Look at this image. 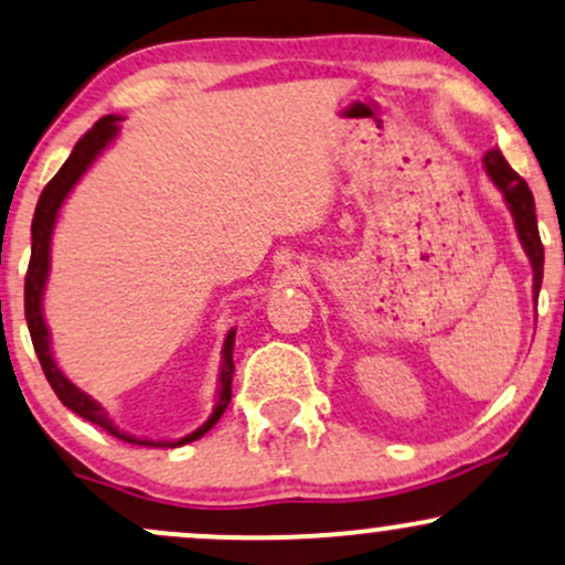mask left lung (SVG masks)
I'll list each match as a JSON object with an SVG mask.
<instances>
[{"label":"left lung","instance_id":"left-lung-1","mask_svg":"<svg viewBox=\"0 0 565 565\" xmlns=\"http://www.w3.org/2000/svg\"><path fill=\"white\" fill-rule=\"evenodd\" d=\"M484 166L489 179L498 183V189L505 194V202L511 205V213L515 217V231H519V239L526 249L529 260L534 268V297H540L542 287V265H545V247H542L540 228H536V213H534V196L532 189L526 186V181L508 166L505 158L500 154V149H489L484 154Z\"/></svg>","mask_w":565,"mask_h":565}]
</instances>
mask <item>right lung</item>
I'll list each match as a JSON object with an SVG mask.
<instances>
[{
    "label": "right lung",
    "instance_id": "1",
    "mask_svg": "<svg viewBox=\"0 0 565 565\" xmlns=\"http://www.w3.org/2000/svg\"><path fill=\"white\" fill-rule=\"evenodd\" d=\"M118 134V118L115 115H105L94 124L88 131L81 136L78 145L73 147L71 158L65 160V166L60 168L57 175L46 183L42 196H39L36 213H33V223H31V263H29V274H25V321H29V331H31V342L33 350H36L39 363H42V371L46 376V382L54 390V394L60 397V403L65 407H71L73 413H78L81 418L92 420L97 424L99 429H105L113 437L131 441V445H145V447H179L186 445V441L200 439L202 434H207L213 426L217 424V418L223 416L231 403V379H234V331H228L226 344H223V365H221V390H217V403L213 416H210L200 429L189 434L179 441H149V439H136L128 437V434L118 431L113 426L110 416L99 403H94L88 394L78 390L76 384H71L63 376V371L57 369L54 363L52 350H50V331H46L44 316H42V295H44V284H46V274H50V242H52V228H54V217H57V210L63 205V200L76 186V181L84 175V171L92 166L94 158L105 149Z\"/></svg>",
    "mask_w": 565,
    "mask_h": 565
}]
</instances>
